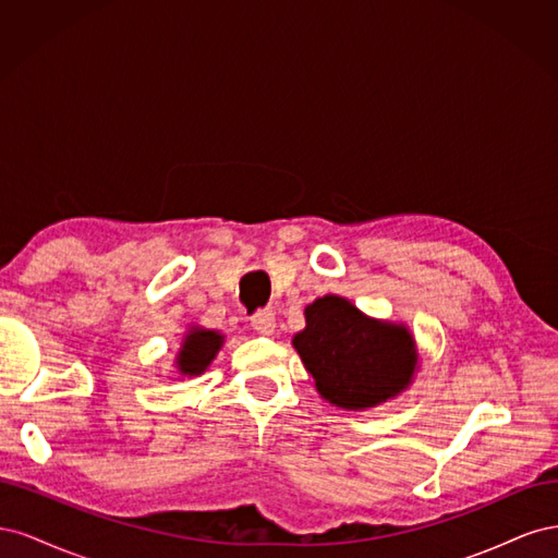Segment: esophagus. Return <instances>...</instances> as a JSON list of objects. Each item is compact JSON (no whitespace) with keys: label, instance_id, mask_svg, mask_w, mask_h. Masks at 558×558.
<instances>
[{"label":"esophagus","instance_id":"obj_1","mask_svg":"<svg viewBox=\"0 0 558 558\" xmlns=\"http://www.w3.org/2000/svg\"><path fill=\"white\" fill-rule=\"evenodd\" d=\"M251 326L256 328L260 335H272L275 326H277V318L272 310H258L256 314L251 316Z\"/></svg>","mask_w":558,"mask_h":558}]
</instances>
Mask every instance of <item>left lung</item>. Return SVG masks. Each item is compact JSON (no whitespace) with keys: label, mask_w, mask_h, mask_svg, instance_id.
Wrapping results in <instances>:
<instances>
[{"label":"left lung","mask_w":558,"mask_h":558,"mask_svg":"<svg viewBox=\"0 0 558 558\" xmlns=\"http://www.w3.org/2000/svg\"><path fill=\"white\" fill-rule=\"evenodd\" d=\"M305 318L307 328L295 335L293 347L328 402L363 410L408 388L416 349L402 326L367 318L337 295L314 300Z\"/></svg>","instance_id":"1"}]
</instances>
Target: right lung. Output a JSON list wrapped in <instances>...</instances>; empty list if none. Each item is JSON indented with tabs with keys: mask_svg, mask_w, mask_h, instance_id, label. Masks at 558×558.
Wrapping results in <instances>:
<instances>
[{
	"mask_svg": "<svg viewBox=\"0 0 558 558\" xmlns=\"http://www.w3.org/2000/svg\"><path fill=\"white\" fill-rule=\"evenodd\" d=\"M223 344V337L214 330H202L195 328L185 335V342L179 351V369L183 375H199L205 373L207 365L214 361Z\"/></svg>",
	"mask_w": 558,
	"mask_h": 558,
	"instance_id": "obj_1",
	"label": "right lung"
}]
</instances>
